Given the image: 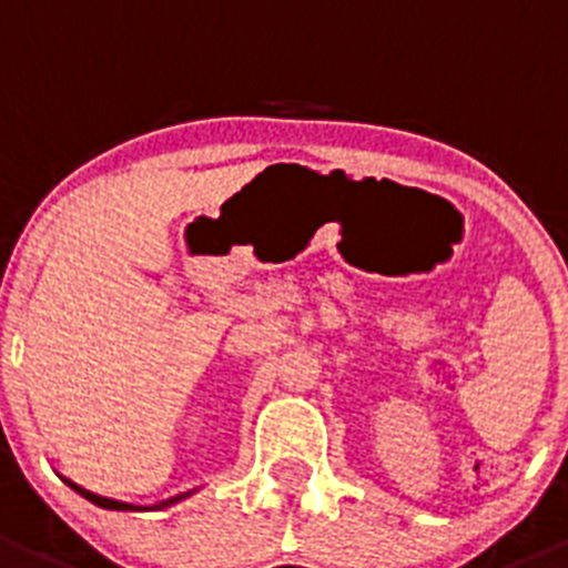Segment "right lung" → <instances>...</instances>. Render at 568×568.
<instances>
[{
	"label": "right lung",
	"mask_w": 568,
	"mask_h": 568,
	"mask_svg": "<svg viewBox=\"0 0 568 568\" xmlns=\"http://www.w3.org/2000/svg\"><path fill=\"white\" fill-rule=\"evenodd\" d=\"M68 486H70V489H77L79 495H82V498L90 500V504L102 506V509H122V511H128V509H133V511H142V509H164V506H173V504H179V500L190 498V495H193V491H195V489H193V491H182V495H175V498L162 500V504H155V506H133V504H122V500L102 498V495H97V491H88V489H82V486H77V484H73V480H68Z\"/></svg>",
	"instance_id": "right-lung-1"
}]
</instances>
